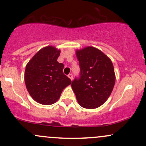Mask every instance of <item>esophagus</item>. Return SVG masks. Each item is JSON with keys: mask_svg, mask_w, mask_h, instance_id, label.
I'll return each instance as SVG.
<instances>
[{"mask_svg": "<svg viewBox=\"0 0 146 146\" xmlns=\"http://www.w3.org/2000/svg\"><path fill=\"white\" fill-rule=\"evenodd\" d=\"M68 77L70 79H71V80H73V74L72 73H70V74L68 75Z\"/></svg>", "mask_w": 146, "mask_h": 146, "instance_id": "1", "label": "esophagus"}]
</instances>
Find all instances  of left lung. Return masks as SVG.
<instances>
[{"mask_svg": "<svg viewBox=\"0 0 146 146\" xmlns=\"http://www.w3.org/2000/svg\"><path fill=\"white\" fill-rule=\"evenodd\" d=\"M80 75L71 83L79 104L96 108L109 98L115 83L111 60L100 50L92 46L76 51Z\"/></svg>", "mask_w": 146, "mask_h": 146, "instance_id": "8db88e82", "label": "left lung"}]
</instances>
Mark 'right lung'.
I'll return each mask as SVG.
<instances>
[{"label": "right lung", "mask_w": 146, "mask_h": 146, "mask_svg": "<svg viewBox=\"0 0 146 146\" xmlns=\"http://www.w3.org/2000/svg\"><path fill=\"white\" fill-rule=\"evenodd\" d=\"M60 54V50L46 46L40 50L26 66L27 89L31 98L41 104H54L64 88L71 83L70 78L64 74V64L57 61Z\"/></svg>", "instance_id": "obj_1"}]
</instances>
